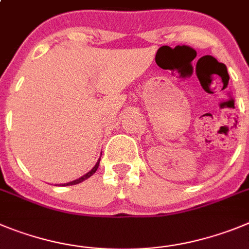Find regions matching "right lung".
<instances>
[{
	"label": "right lung",
	"instance_id": "obj_1",
	"mask_svg": "<svg viewBox=\"0 0 249 249\" xmlns=\"http://www.w3.org/2000/svg\"><path fill=\"white\" fill-rule=\"evenodd\" d=\"M99 162H100V159L99 160L97 161V163H95V165H94V167L93 169L90 170V171L89 172H87L86 175H83L82 178H77V180H74V181H71V182H67V183H62V186H71V185H77V183H80V182H83V181L84 180H87V178H89L91 176V175L94 174V172L97 171L98 170V167H99Z\"/></svg>",
	"mask_w": 249,
	"mask_h": 249
}]
</instances>
